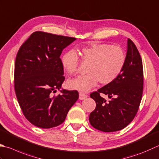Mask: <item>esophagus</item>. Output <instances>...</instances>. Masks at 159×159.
<instances>
[{
	"mask_svg": "<svg viewBox=\"0 0 159 159\" xmlns=\"http://www.w3.org/2000/svg\"><path fill=\"white\" fill-rule=\"evenodd\" d=\"M87 97H88V96L84 94V93H83V92L79 93V99H80V100H83V99H85Z\"/></svg>",
	"mask_w": 159,
	"mask_h": 159,
	"instance_id": "obj_1",
	"label": "esophagus"
}]
</instances>
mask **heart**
Here are the masks:
<instances>
[{
    "label": "heart",
    "mask_w": 159,
    "mask_h": 159,
    "mask_svg": "<svg viewBox=\"0 0 159 159\" xmlns=\"http://www.w3.org/2000/svg\"><path fill=\"white\" fill-rule=\"evenodd\" d=\"M84 62L88 63V74L68 80L71 89L88 92L96 83L107 85L116 79L122 71L126 61L124 49L119 45L105 43H92L80 49ZM79 58L74 50H68L61 57L62 66L68 74L77 72Z\"/></svg>",
    "instance_id": "b5f03b06"
}]
</instances>
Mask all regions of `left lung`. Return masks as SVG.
Masks as SVG:
<instances>
[{
  "label": "left lung",
  "mask_w": 159,
  "mask_h": 159,
  "mask_svg": "<svg viewBox=\"0 0 159 159\" xmlns=\"http://www.w3.org/2000/svg\"><path fill=\"white\" fill-rule=\"evenodd\" d=\"M143 89V69L141 55L131 40H127L124 67L113 82L92 92L95 110L89 114V123L100 131L111 132L123 129L137 113ZM100 93L111 100L106 102Z\"/></svg>",
  "instance_id": "obj_1"
}]
</instances>
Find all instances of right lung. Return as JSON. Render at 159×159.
<instances>
[{"instance_id":"right-lung-1","label":"right lung","mask_w":159,"mask_h":159,"mask_svg":"<svg viewBox=\"0 0 159 159\" xmlns=\"http://www.w3.org/2000/svg\"><path fill=\"white\" fill-rule=\"evenodd\" d=\"M76 38L35 32L18 50L14 65V89L22 111L40 128L57 127L79 98L76 90H60L65 80L60 56Z\"/></svg>"}]
</instances>
